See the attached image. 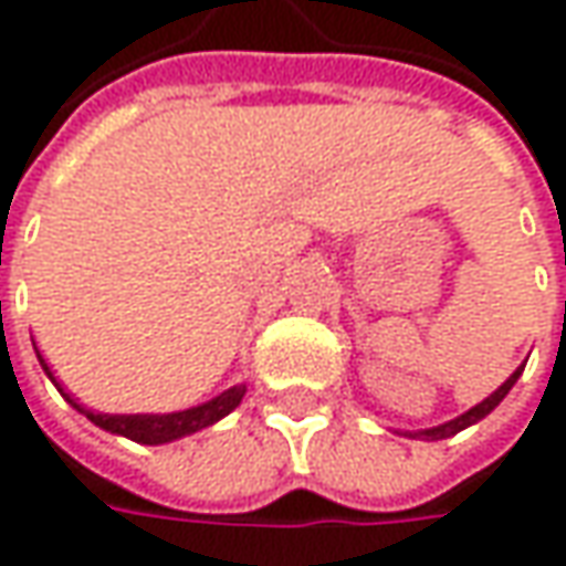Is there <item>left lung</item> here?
I'll return each mask as SVG.
<instances>
[{
    "mask_svg": "<svg viewBox=\"0 0 566 566\" xmlns=\"http://www.w3.org/2000/svg\"><path fill=\"white\" fill-rule=\"evenodd\" d=\"M523 375V368H516L513 371L511 378L504 380L494 394H491L489 400H482L479 406H472L469 412H463L460 419H453V422H444V424H438V428H428V431H419V434H412V438H424V441H441V438H450V434H457V431H463V428H469V424H475L479 419H485L489 416L491 409L497 406V402L504 400L507 394H511V387L516 384V378Z\"/></svg>",
    "mask_w": 566,
    "mask_h": 566,
    "instance_id": "obj_1",
    "label": "left lung"
}]
</instances>
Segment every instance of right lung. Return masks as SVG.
<instances>
[{
	"label": "right lung",
	"mask_w": 566,
	"mask_h": 566,
	"mask_svg": "<svg viewBox=\"0 0 566 566\" xmlns=\"http://www.w3.org/2000/svg\"><path fill=\"white\" fill-rule=\"evenodd\" d=\"M36 359H40V353H36ZM43 365V371L50 375L55 387H59V380L53 378V371L46 368V361L40 359ZM62 390V387H59ZM62 397L72 402L75 409H81L87 419L99 428H106V431H113V434H122V438H132V441H138V444H166V441H176V438H186L191 431H201L207 424L220 422L223 416H229L242 397H245V384H239V387H229L223 390L220 397H213L205 406H195V409H186V412H169V416H103V412H91V409H84V406H77L65 390H62Z\"/></svg>",
	"instance_id": "obj_1"
}]
</instances>
